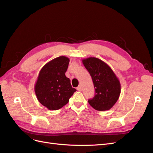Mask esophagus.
<instances>
[{
  "label": "esophagus",
  "mask_w": 153,
  "mask_h": 153,
  "mask_svg": "<svg viewBox=\"0 0 153 153\" xmlns=\"http://www.w3.org/2000/svg\"><path fill=\"white\" fill-rule=\"evenodd\" d=\"M76 89L78 91H82V86L80 85H78V87H77V88H76Z\"/></svg>",
  "instance_id": "esophagus-1"
}]
</instances>
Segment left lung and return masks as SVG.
I'll return each mask as SVG.
<instances>
[{"label":"left lung","instance_id":"obj_1","mask_svg":"<svg viewBox=\"0 0 153 153\" xmlns=\"http://www.w3.org/2000/svg\"><path fill=\"white\" fill-rule=\"evenodd\" d=\"M82 61L92 77L95 89V96L89 100V103L96 110H110L121 94L118 78L108 64L98 58L89 57Z\"/></svg>","mask_w":153,"mask_h":153}]
</instances>
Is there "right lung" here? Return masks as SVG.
<instances>
[{
	"label": "right lung",
	"mask_w": 153,
	"mask_h": 153,
	"mask_svg": "<svg viewBox=\"0 0 153 153\" xmlns=\"http://www.w3.org/2000/svg\"><path fill=\"white\" fill-rule=\"evenodd\" d=\"M69 59L60 56L41 68L34 91L39 102L50 110H59L66 105L76 90L65 75Z\"/></svg>",
	"instance_id": "obj_1"
}]
</instances>
